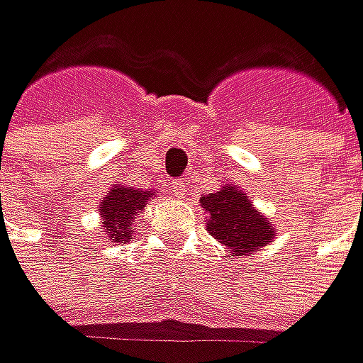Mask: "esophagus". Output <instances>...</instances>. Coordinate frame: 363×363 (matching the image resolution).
I'll return each mask as SVG.
<instances>
[{
  "label": "esophagus",
  "instance_id": "1",
  "mask_svg": "<svg viewBox=\"0 0 363 363\" xmlns=\"http://www.w3.org/2000/svg\"><path fill=\"white\" fill-rule=\"evenodd\" d=\"M172 194H174L176 198H185V194H187V183H185L183 178L172 180Z\"/></svg>",
  "mask_w": 363,
  "mask_h": 363
}]
</instances>
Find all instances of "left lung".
<instances>
[{
	"label": "left lung",
	"instance_id": "left-lung-1",
	"mask_svg": "<svg viewBox=\"0 0 363 363\" xmlns=\"http://www.w3.org/2000/svg\"><path fill=\"white\" fill-rule=\"evenodd\" d=\"M200 204L208 213V232L221 245L230 247L234 255L262 249L274 238L272 225L253 211L247 194L236 187H223L217 194H208Z\"/></svg>",
	"mask_w": 363,
	"mask_h": 363
}]
</instances>
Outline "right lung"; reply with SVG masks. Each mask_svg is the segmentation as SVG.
Listing matches in <instances>:
<instances>
[{"mask_svg": "<svg viewBox=\"0 0 363 363\" xmlns=\"http://www.w3.org/2000/svg\"><path fill=\"white\" fill-rule=\"evenodd\" d=\"M150 191H140L131 187H116L101 200L99 211L104 215L106 236L114 242H123L131 238V225L135 215L142 211L144 202L150 200Z\"/></svg>", "mask_w": 363, "mask_h": 363, "instance_id": "add662e5", "label": "right lung"}]
</instances>
